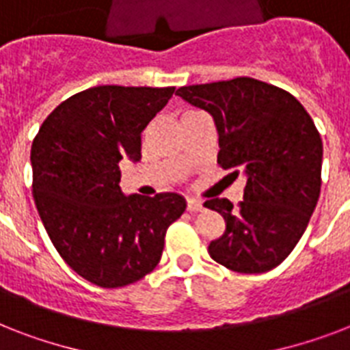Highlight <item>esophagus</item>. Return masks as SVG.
I'll return each instance as SVG.
<instances>
[{
    "instance_id": "1",
    "label": "esophagus",
    "mask_w": 350,
    "mask_h": 350,
    "mask_svg": "<svg viewBox=\"0 0 350 350\" xmlns=\"http://www.w3.org/2000/svg\"><path fill=\"white\" fill-rule=\"evenodd\" d=\"M187 208H189L191 213H198V211H202L203 208V202L202 200H198V198H189V200H187Z\"/></svg>"
}]
</instances>
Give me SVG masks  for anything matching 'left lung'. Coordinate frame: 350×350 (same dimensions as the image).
<instances>
[{
  "label": "left lung",
  "mask_w": 350,
  "mask_h": 350,
  "mask_svg": "<svg viewBox=\"0 0 350 350\" xmlns=\"http://www.w3.org/2000/svg\"><path fill=\"white\" fill-rule=\"evenodd\" d=\"M176 94L207 111L219 137L218 163L245 176L243 202L211 198L225 219L208 254L234 272L278 267L304 236L320 198L323 145L293 94L252 78L181 87Z\"/></svg>",
  "instance_id": "obj_1"
}]
</instances>
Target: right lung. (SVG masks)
Wrapping results in <instances>:
<instances>
[{"label": "right lung", "mask_w": 350, "mask_h": 350, "mask_svg": "<svg viewBox=\"0 0 350 350\" xmlns=\"http://www.w3.org/2000/svg\"><path fill=\"white\" fill-rule=\"evenodd\" d=\"M174 87L100 85L70 96L32 142V194L65 263L98 287H125L158 265L185 198L121 192L120 161L142 159V132Z\"/></svg>", "instance_id": "add662e5"}]
</instances>
